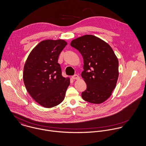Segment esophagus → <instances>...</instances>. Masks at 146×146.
<instances>
[{
    "label": "esophagus",
    "instance_id": "obj_1",
    "mask_svg": "<svg viewBox=\"0 0 146 146\" xmlns=\"http://www.w3.org/2000/svg\"><path fill=\"white\" fill-rule=\"evenodd\" d=\"M72 78L73 80H79L80 79V77L77 74H74V75L72 76Z\"/></svg>",
    "mask_w": 146,
    "mask_h": 146
}]
</instances>
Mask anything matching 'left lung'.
<instances>
[{"instance_id":"left-lung-1","label":"left lung","mask_w":146,"mask_h":146,"mask_svg":"<svg viewBox=\"0 0 146 146\" xmlns=\"http://www.w3.org/2000/svg\"><path fill=\"white\" fill-rule=\"evenodd\" d=\"M70 46L78 50L84 58L81 76L87 88L82 92V99L94 104L103 103L112 95L118 77V60L112 48L92 35L77 38Z\"/></svg>"}]
</instances>
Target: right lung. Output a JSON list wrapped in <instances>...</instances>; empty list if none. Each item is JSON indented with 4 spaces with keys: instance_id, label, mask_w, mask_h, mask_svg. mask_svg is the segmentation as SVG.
Segmentation results:
<instances>
[{
    "instance_id": "1",
    "label": "right lung",
    "mask_w": 146,
    "mask_h": 146,
    "mask_svg": "<svg viewBox=\"0 0 146 146\" xmlns=\"http://www.w3.org/2000/svg\"><path fill=\"white\" fill-rule=\"evenodd\" d=\"M67 43L62 39L40 42L30 53L24 68L23 80L33 99L45 108L58 106L70 84L58 62Z\"/></svg>"
}]
</instances>
